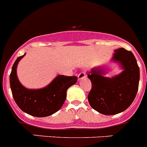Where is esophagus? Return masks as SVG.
Here are the masks:
<instances>
[{
	"label": "esophagus",
	"mask_w": 147,
	"mask_h": 147,
	"mask_svg": "<svg viewBox=\"0 0 147 147\" xmlns=\"http://www.w3.org/2000/svg\"><path fill=\"white\" fill-rule=\"evenodd\" d=\"M86 72H85V71H82V72H80V73H79V75H78V80H80L81 79H83V78H86Z\"/></svg>",
	"instance_id": "1"
}]
</instances>
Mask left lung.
Masks as SVG:
<instances>
[{
    "mask_svg": "<svg viewBox=\"0 0 147 147\" xmlns=\"http://www.w3.org/2000/svg\"><path fill=\"white\" fill-rule=\"evenodd\" d=\"M113 60L119 61L124 71L112 78L102 76V71L92 69L88 77L91 89L88 95L90 107L106 115L120 113L131 106L139 83L140 72L134 55L123 48L115 51Z\"/></svg>",
    "mask_w": 147,
    "mask_h": 147,
    "instance_id": "8db88e82",
    "label": "left lung"
}]
</instances>
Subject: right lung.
I'll list each match as a JSON object with an SVG mask.
<instances>
[{
    "mask_svg": "<svg viewBox=\"0 0 147 147\" xmlns=\"http://www.w3.org/2000/svg\"><path fill=\"white\" fill-rule=\"evenodd\" d=\"M18 57L10 74V86L13 99L18 107L26 113L38 117H47L62 107L68 88L77 83L76 76L58 75L47 87L29 90L23 87L16 76L18 62L24 57Z\"/></svg>",
    "mask_w": 147,
    "mask_h": 147,
    "instance_id": "add662e5",
    "label": "right lung"
}]
</instances>
